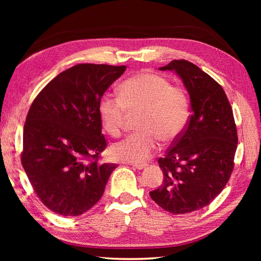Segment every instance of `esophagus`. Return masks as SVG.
Instances as JSON below:
<instances>
[{"label":"esophagus","mask_w":261,"mask_h":261,"mask_svg":"<svg viewBox=\"0 0 261 261\" xmlns=\"http://www.w3.org/2000/svg\"><path fill=\"white\" fill-rule=\"evenodd\" d=\"M147 166H148L147 164H132V167H135L136 169H139V170L146 168Z\"/></svg>","instance_id":"esophagus-1"}]
</instances>
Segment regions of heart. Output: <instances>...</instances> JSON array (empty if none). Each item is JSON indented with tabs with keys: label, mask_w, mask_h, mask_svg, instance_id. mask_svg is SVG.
Listing matches in <instances>:
<instances>
[{
	"label": "heart",
	"mask_w": 261,
	"mask_h": 261,
	"mask_svg": "<svg viewBox=\"0 0 261 261\" xmlns=\"http://www.w3.org/2000/svg\"><path fill=\"white\" fill-rule=\"evenodd\" d=\"M119 95L105 94L98 102V115L110 135L118 136L127 116L141 113L138 134L115 142L111 154L125 163H143L157 150L159 139L171 142L185 129L190 104L184 91L165 77L142 71L125 80Z\"/></svg>",
	"instance_id": "1"
}]
</instances>
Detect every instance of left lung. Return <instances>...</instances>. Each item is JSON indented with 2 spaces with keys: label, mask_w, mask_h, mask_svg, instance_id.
I'll use <instances>...</instances> for the list:
<instances>
[{
  "label": "left lung",
  "mask_w": 261,
  "mask_h": 261,
  "mask_svg": "<svg viewBox=\"0 0 261 261\" xmlns=\"http://www.w3.org/2000/svg\"><path fill=\"white\" fill-rule=\"evenodd\" d=\"M159 70L175 71L191 99L186 129L158 164L164 182L150 196L173 214L206 206L222 192L232 170L238 134L229 99L212 77L185 59Z\"/></svg>",
  "instance_id": "8db88e82"
}]
</instances>
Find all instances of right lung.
I'll return each mask as SVG.
<instances>
[{
    "mask_svg": "<svg viewBox=\"0 0 261 261\" xmlns=\"http://www.w3.org/2000/svg\"><path fill=\"white\" fill-rule=\"evenodd\" d=\"M125 69L76 65L55 77L33 101L21 162L38 197L53 212L81 215L102 197L116 165L97 163L107 148L98 102Z\"/></svg>",
    "mask_w": 261,
    "mask_h": 261,
    "instance_id": "right-lung-1",
    "label": "right lung"
}]
</instances>
